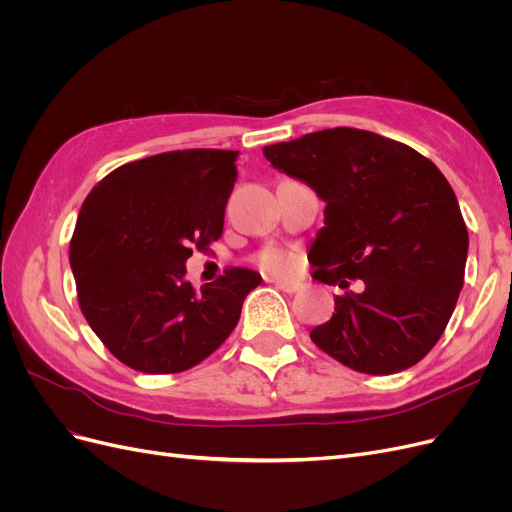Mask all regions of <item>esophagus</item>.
Wrapping results in <instances>:
<instances>
[{
    "instance_id": "obj_1",
    "label": "esophagus",
    "mask_w": 512,
    "mask_h": 512,
    "mask_svg": "<svg viewBox=\"0 0 512 512\" xmlns=\"http://www.w3.org/2000/svg\"><path fill=\"white\" fill-rule=\"evenodd\" d=\"M275 288H277V290H282V292H286V294H294V292H299V290H301V284H299V282H284V280H277V282H275Z\"/></svg>"
}]
</instances>
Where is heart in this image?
<instances>
[{"label":"heart","mask_w":512,"mask_h":512,"mask_svg":"<svg viewBox=\"0 0 512 512\" xmlns=\"http://www.w3.org/2000/svg\"><path fill=\"white\" fill-rule=\"evenodd\" d=\"M258 262H260V267L265 269V271H269V273L288 275V273H292L294 269H297L299 256H297V252L284 250V247H269V250H265V252L260 254Z\"/></svg>","instance_id":"obj_1"}]
</instances>
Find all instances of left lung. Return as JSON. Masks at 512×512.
<instances>
[{
	"label": "left lung",
	"instance_id": "obj_1",
	"mask_svg": "<svg viewBox=\"0 0 512 512\" xmlns=\"http://www.w3.org/2000/svg\"><path fill=\"white\" fill-rule=\"evenodd\" d=\"M262 153L327 203L309 260L318 282L346 292L312 342L361 374L416 365L442 337L466 275L468 228L451 183L412 147L356 128ZM356 279L361 293L349 290Z\"/></svg>",
	"mask_w": 512,
	"mask_h": 512
}]
</instances>
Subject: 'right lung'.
<instances>
[{"mask_svg": "<svg viewBox=\"0 0 512 512\" xmlns=\"http://www.w3.org/2000/svg\"><path fill=\"white\" fill-rule=\"evenodd\" d=\"M239 151L183 149L128 162L89 192L70 241V267L89 327L117 361L179 374L237 327L262 277L232 267L196 290L192 250L222 237Z\"/></svg>", "mask_w": 512, "mask_h": 512, "instance_id": "right-lung-1", "label": "right lung"}]
</instances>
